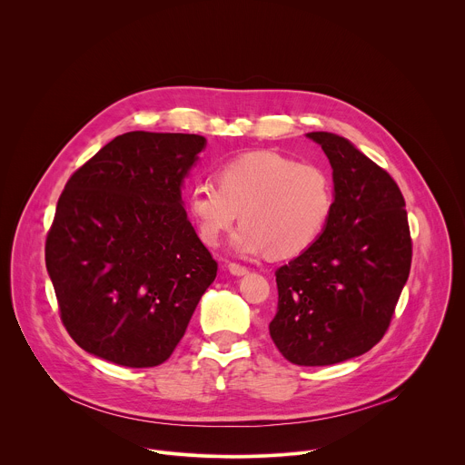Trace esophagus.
<instances>
[{
    "instance_id": "obj_1",
    "label": "esophagus",
    "mask_w": 465,
    "mask_h": 465,
    "mask_svg": "<svg viewBox=\"0 0 465 465\" xmlns=\"http://www.w3.org/2000/svg\"><path fill=\"white\" fill-rule=\"evenodd\" d=\"M228 271H230V274H233V276H244V274H248V269L242 267V264H239V262H230V264H228Z\"/></svg>"
}]
</instances>
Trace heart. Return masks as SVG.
<instances>
[{
    "mask_svg": "<svg viewBox=\"0 0 465 465\" xmlns=\"http://www.w3.org/2000/svg\"><path fill=\"white\" fill-rule=\"evenodd\" d=\"M215 178L194 183L185 201L198 239L212 248L241 215L242 226L232 237L235 253L296 257L320 239L333 212L327 173L276 151L239 154Z\"/></svg>",
    "mask_w": 465,
    "mask_h": 465,
    "instance_id": "b5f03b06",
    "label": "heart"
}]
</instances>
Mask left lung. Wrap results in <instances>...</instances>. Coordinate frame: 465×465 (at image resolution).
Returning <instances> with one entry per match:
<instances>
[{
  "instance_id": "obj_1",
  "label": "left lung",
  "mask_w": 465,
  "mask_h": 465,
  "mask_svg": "<svg viewBox=\"0 0 465 465\" xmlns=\"http://www.w3.org/2000/svg\"><path fill=\"white\" fill-rule=\"evenodd\" d=\"M333 169L335 203L320 239L276 271L271 337L298 366L370 351L386 333L411 274L405 198L393 178L346 138L309 132Z\"/></svg>"
}]
</instances>
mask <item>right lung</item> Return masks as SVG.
Returning <instances> with one entry per match:
<instances>
[{
	"label": "right lung",
	"mask_w": 465,
	"mask_h": 465,
	"mask_svg": "<svg viewBox=\"0 0 465 465\" xmlns=\"http://www.w3.org/2000/svg\"><path fill=\"white\" fill-rule=\"evenodd\" d=\"M206 138L126 132L65 183L45 267L70 337L128 368L165 362L217 276L182 203Z\"/></svg>",
	"instance_id": "obj_1"
}]
</instances>
